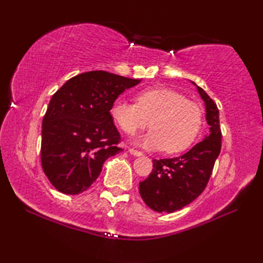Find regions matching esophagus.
<instances>
[{
	"instance_id": "34e87169",
	"label": "esophagus",
	"mask_w": 263,
	"mask_h": 263,
	"mask_svg": "<svg viewBox=\"0 0 263 263\" xmlns=\"http://www.w3.org/2000/svg\"><path fill=\"white\" fill-rule=\"evenodd\" d=\"M128 153L135 155V157H141V155H142L140 151H137V149H133V148H128Z\"/></svg>"
}]
</instances>
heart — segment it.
I'll use <instances>...</instances> for the list:
<instances>
[{"label": "heart", "mask_w": 263, "mask_h": 263, "mask_svg": "<svg viewBox=\"0 0 263 263\" xmlns=\"http://www.w3.org/2000/svg\"><path fill=\"white\" fill-rule=\"evenodd\" d=\"M110 115L126 135L152 127L136 140L144 148L179 153L188 148L202 126V110L193 101L168 88L145 89L138 92L136 103L118 99Z\"/></svg>", "instance_id": "b5f03b06"}]
</instances>
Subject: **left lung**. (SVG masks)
Here are the masks:
<instances>
[{
    "label": "left lung",
    "instance_id": "obj_1",
    "mask_svg": "<svg viewBox=\"0 0 263 263\" xmlns=\"http://www.w3.org/2000/svg\"><path fill=\"white\" fill-rule=\"evenodd\" d=\"M191 83L205 104L209 135L181 157L153 160V171L139 183V193L146 205L157 212H174L195 201L205 189L220 153L219 111L201 87Z\"/></svg>",
    "mask_w": 263,
    "mask_h": 263
}]
</instances>
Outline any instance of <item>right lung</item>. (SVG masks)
Instances as JSON below:
<instances>
[{"label":"right lung","instance_id":"right-lung-1","mask_svg":"<svg viewBox=\"0 0 263 263\" xmlns=\"http://www.w3.org/2000/svg\"><path fill=\"white\" fill-rule=\"evenodd\" d=\"M141 80L104 70L79 74L52 96L43 118L42 166L52 185L78 195L97 180L106 159L122 152L110 109Z\"/></svg>","mask_w":263,"mask_h":263}]
</instances>
